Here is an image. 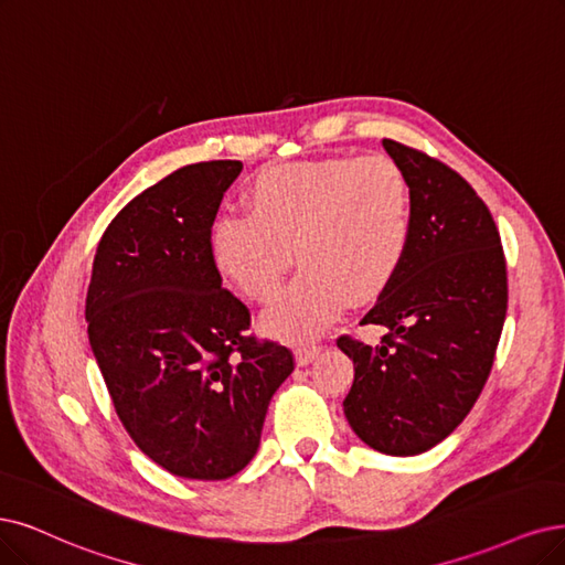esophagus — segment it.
Instances as JSON below:
<instances>
[{"label":"esophagus","instance_id":"obj_1","mask_svg":"<svg viewBox=\"0 0 565 565\" xmlns=\"http://www.w3.org/2000/svg\"><path fill=\"white\" fill-rule=\"evenodd\" d=\"M319 351H321V344H300V347L296 349V361H298V365H309L311 361H315V359L319 356Z\"/></svg>","mask_w":565,"mask_h":565}]
</instances>
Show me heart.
<instances>
[{"mask_svg": "<svg viewBox=\"0 0 565 565\" xmlns=\"http://www.w3.org/2000/svg\"><path fill=\"white\" fill-rule=\"evenodd\" d=\"M246 216L209 233L218 275L244 298H277L294 263L302 275L269 311L284 338L317 335L347 305L365 302L401 269L414 235V188L388 156H335L269 167L244 193Z\"/></svg>", "mask_w": 565, "mask_h": 565, "instance_id": "b5f03b06", "label": "heart"}]
</instances>
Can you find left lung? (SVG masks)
Listing matches in <instances>:
<instances>
[{
  "label": "left lung",
  "mask_w": 565,
  "mask_h": 565,
  "mask_svg": "<svg viewBox=\"0 0 565 565\" xmlns=\"http://www.w3.org/2000/svg\"><path fill=\"white\" fill-rule=\"evenodd\" d=\"M414 188V235L395 277L361 323L380 344L340 335L353 361L347 422L388 456L424 454L461 424L493 367L508 311V265L495 221L449 164L384 139Z\"/></svg>",
  "instance_id": "1"
}]
</instances>
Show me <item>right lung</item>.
<instances>
[{"label": "right lung", "instance_id": "right-lung-1", "mask_svg": "<svg viewBox=\"0 0 565 565\" xmlns=\"http://www.w3.org/2000/svg\"><path fill=\"white\" fill-rule=\"evenodd\" d=\"M239 160L185 164L104 230L86 298L90 347L120 424L167 472L237 475L260 445L271 395L296 367L258 340L223 288L209 233Z\"/></svg>", "mask_w": 565, "mask_h": 565}]
</instances>
